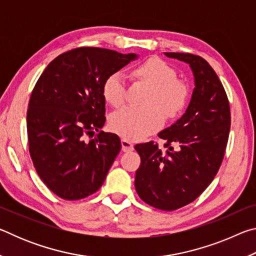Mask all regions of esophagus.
I'll list each match as a JSON object with an SVG mask.
<instances>
[{"label": "esophagus", "mask_w": 256, "mask_h": 256, "mask_svg": "<svg viewBox=\"0 0 256 256\" xmlns=\"http://www.w3.org/2000/svg\"><path fill=\"white\" fill-rule=\"evenodd\" d=\"M120 144H122V150L124 152H130V151H132L134 149V146L130 141L125 140V138H122Z\"/></svg>", "instance_id": "esophagus-1"}]
</instances>
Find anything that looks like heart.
I'll return each instance as SVG.
<instances>
[{
    "label": "heart",
    "instance_id": "b5f03b06",
    "mask_svg": "<svg viewBox=\"0 0 256 256\" xmlns=\"http://www.w3.org/2000/svg\"><path fill=\"white\" fill-rule=\"evenodd\" d=\"M132 76L150 86L144 107H123L112 112L110 128L126 140H141L162 126L164 115L178 116L188 100V86L177 79V73L160 58H150L132 70ZM126 92V81L122 72H112L102 84L105 100L112 106L122 105Z\"/></svg>",
    "mask_w": 256,
    "mask_h": 256
}]
</instances>
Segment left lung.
I'll return each instance as SVG.
<instances>
[{"mask_svg":"<svg viewBox=\"0 0 256 256\" xmlns=\"http://www.w3.org/2000/svg\"><path fill=\"white\" fill-rule=\"evenodd\" d=\"M164 55L188 64L196 88L183 116L158 134L167 141L166 152L152 141L134 146L141 157L134 185L146 204L172 211L200 196L218 172L230 130V107L222 81L204 58Z\"/></svg>","mask_w":256,"mask_h":256,"instance_id":"left-lung-1","label":"left lung"}]
</instances>
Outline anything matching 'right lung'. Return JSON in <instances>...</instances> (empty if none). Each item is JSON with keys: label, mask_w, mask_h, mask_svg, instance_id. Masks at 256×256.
Segmentation results:
<instances>
[{"label": "right lung", "mask_w": 256, "mask_h": 256, "mask_svg": "<svg viewBox=\"0 0 256 256\" xmlns=\"http://www.w3.org/2000/svg\"><path fill=\"white\" fill-rule=\"evenodd\" d=\"M136 54L79 47L58 55L42 73L27 112L29 152L40 180L64 200H80L100 188L120 151L105 124L106 78ZM98 136L85 141L94 131Z\"/></svg>", "instance_id": "1"}]
</instances>
